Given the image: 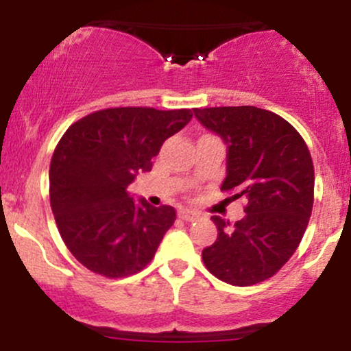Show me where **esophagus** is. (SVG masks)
Masks as SVG:
<instances>
[{"mask_svg": "<svg viewBox=\"0 0 351 351\" xmlns=\"http://www.w3.org/2000/svg\"><path fill=\"white\" fill-rule=\"evenodd\" d=\"M178 216L183 221H195V219H198L199 215L196 211H191V209H181V211L178 213Z\"/></svg>", "mask_w": 351, "mask_h": 351, "instance_id": "34e87169", "label": "esophagus"}]
</instances>
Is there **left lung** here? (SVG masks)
I'll list each match as a JSON object with an SVG mask.
<instances>
[{
  "instance_id": "1",
  "label": "left lung",
  "mask_w": 351,
  "mask_h": 351,
  "mask_svg": "<svg viewBox=\"0 0 351 351\" xmlns=\"http://www.w3.org/2000/svg\"><path fill=\"white\" fill-rule=\"evenodd\" d=\"M193 112L228 145V175L221 191L247 201L245 216L234 224L211 217L217 239L203 249V263L226 284H259L291 259L307 229L315 184L308 147L287 120L264 108Z\"/></svg>"
}]
</instances>
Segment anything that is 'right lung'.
<instances>
[{
	"instance_id": "obj_1",
	"label": "right lung",
	"mask_w": 351,
	"mask_h": 351,
	"mask_svg": "<svg viewBox=\"0 0 351 351\" xmlns=\"http://www.w3.org/2000/svg\"><path fill=\"white\" fill-rule=\"evenodd\" d=\"M191 117L189 108H104L59 140L49 167L51 209L64 244L88 271L119 279L153 259L176 211L145 199L138 206L127 186L152 170L165 140Z\"/></svg>"
}]
</instances>
